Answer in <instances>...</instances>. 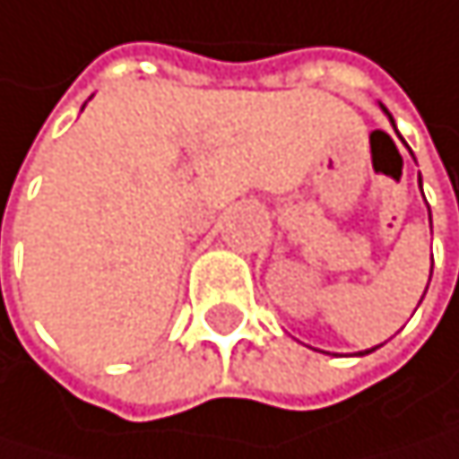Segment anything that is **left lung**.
<instances>
[{"label":"left lung","instance_id":"1","mask_svg":"<svg viewBox=\"0 0 459 459\" xmlns=\"http://www.w3.org/2000/svg\"><path fill=\"white\" fill-rule=\"evenodd\" d=\"M381 108H384V106H381ZM384 114H386V117H389V122L394 125V119H392V114H389L386 108H384ZM419 185H421V179H419ZM430 225H433V220H430ZM430 274H433V272H430ZM428 285H430V282H428ZM424 290H428V288H424ZM421 299H424V297H421ZM376 348H378V345H376ZM376 348H368V351H359V356H365V353H373Z\"/></svg>","mask_w":459,"mask_h":459}]
</instances>
